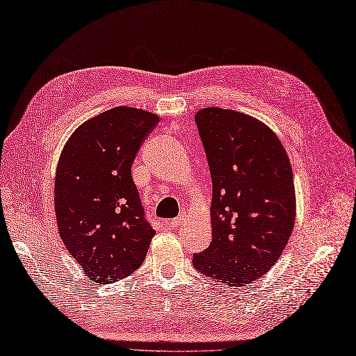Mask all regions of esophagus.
<instances>
[{"label": "esophagus", "mask_w": 356, "mask_h": 356, "mask_svg": "<svg viewBox=\"0 0 356 356\" xmlns=\"http://www.w3.org/2000/svg\"><path fill=\"white\" fill-rule=\"evenodd\" d=\"M183 218H185V216H179V217H176V218H171V220H168L167 221V226H170V227H179L180 226V222L183 221Z\"/></svg>", "instance_id": "obj_1"}]
</instances>
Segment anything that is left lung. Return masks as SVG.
Returning a JSON list of instances; mask_svg holds the SVG:
<instances>
[{
  "label": "left lung",
  "mask_w": 356,
  "mask_h": 356,
  "mask_svg": "<svg viewBox=\"0 0 356 356\" xmlns=\"http://www.w3.org/2000/svg\"><path fill=\"white\" fill-rule=\"evenodd\" d=\"M213 179V241L193 267L242 287L262 277L291 238L296 200L291 161L277 135L257 118L218 107L195 114Z\"/></svg>",
  "instance_id": "obj_1"
}]
</instances>
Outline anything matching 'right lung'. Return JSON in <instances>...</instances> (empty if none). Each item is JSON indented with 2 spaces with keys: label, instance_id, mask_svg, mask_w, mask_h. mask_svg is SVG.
<instances>
[{
  "label": "right lung",
  "instance_id": "right-lung-1",
  "mask_svg": "<svg viewBox=\"0 0 356 356\" xmlns=\"http://www.w3.org/2000/svg\"><path fill=\"white\" fill-rule=\"evenodd\" d=\"M158 122L149 111L115 107L79 126L61 151L54 181L58 233L94 283L127 277L147 257L155 230L131 164Z\"/></svg>",
  "mask_w": 356,
  "mask_h": 356
}]
</instances>
